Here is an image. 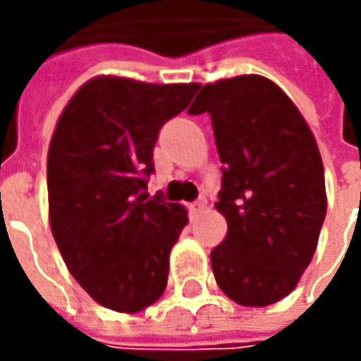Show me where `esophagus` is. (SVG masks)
<instances>
[{"instance_id": "obj_1", "label": "esophagus", "mask_w": 361, "mask_h": 361, "mask_svg": "<svg viewBox=\"0 0 361 361\" xmlns=\"http://www.w3.org/2000/svg\"><path fill=\"white\" fill-rule=\"evenodd\" d=\"M188 209H190V213H199V211H202V209H204V199H197L195 202H190Z\"/></svg>"}]
</instances>
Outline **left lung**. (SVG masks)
Here are the masks:
<instances>
[{"label": "left lung", "mask_w": 361, "mask_h": 361, "mask_svg": "<svg viewBox=\"0 0 361 361\" xmlns=\"http://www.w3.org/2000/svg\"><path fill=\"white\" fill-rule=\"evenodd\" d=\"M190 114L213 122L227 237L211 251L216 285L235 303L289 295L312 261L327 209L324 164L307 122L277 84L237 76L202 86Z\"/></svg>", "instance_id": "obj_1"}]
</instances>
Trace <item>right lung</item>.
I'll list each match as a JSON object with an SVG mask.
<instances>
[{
  "instance_id": "1",
  "label": "right lung",
  "mask_w": 361,
  "mask_h": 361,
  "mask_svg": "<svg viewBox=\"0 0 361 361\" xmlns=\"http://www.w3.org/2000/svg\"><path fill=\"white\" fill-rule=\"evenodd\" d=\"M197 90L98 76L58 120L48 152L51 235L72 277L108 310L142 312L166 287L187 211L145 190L160 128Z\"/></svg>"
}]
</instances>
